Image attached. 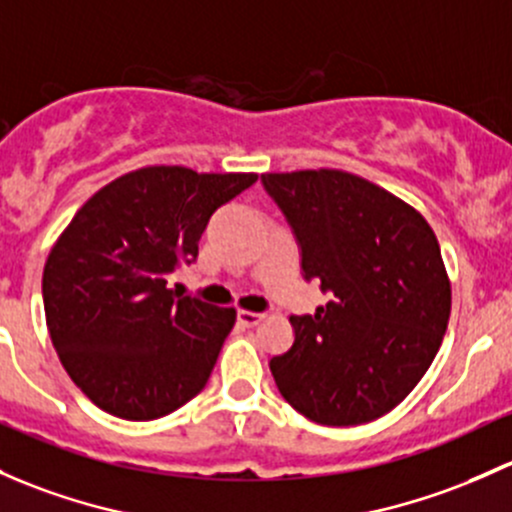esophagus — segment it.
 Returning a JSON list of instances; mask_svg holds the SVG:
<instances>
[{
	"label": "esophagus",
	"instance_id": "1",
	"mask_svg": "<svg viewBox=\"0 0 512 512\" xmlns=\"http://www.w3.org/2000/svg\"><path fill=\"white\" fill-rule=\"evenodd\" d=\"M262 319H265V314H260V311H247V309L238 311V324L245 326V328L257 326Z\"/></svg>",
	"mask_w": 512,
	"mask_h": 512
}]
</instances>
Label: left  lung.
<instances>
[{"label": "left lung", "mask_w": 512, "mask_h": 512, "mask_svg": "<svg viewBox=\"0 0 512 512\" xmlns=\"http://www.w3.org/2000/svg\"><path fill=\"white\" fill-rule=\"evenodd\" d=\"M301 247L304 279L333 297L292 316L294 343L274 355L279 392L326 427L373 422L422 380L451 314L434 230L385 188L338 169L262 174Z\"/></svg>", "instance_id": "left-lung-1"}]
</instances>
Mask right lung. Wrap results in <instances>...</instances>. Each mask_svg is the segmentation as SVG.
Listing matches in <instances>:
<instances>
[{
    "instance_id": "right-lung-1",
    "label": "right lung",
    "mask_w": 512,
    "mask_h": 512,
    "mask_svg": "<svg viewBox=\"0 0 512 512\" xmlns=\"http://www.w3.org/2000/svg\"><path fill=\"white\" fill-rule=\"evenodd\" d=\"M257 174L144 166L83 203L43 267L53 348L85 397L115 417L147 422L179 410L211 378L235 309L179 297L211 215Z\"/></svg>"
}]
</instances>
